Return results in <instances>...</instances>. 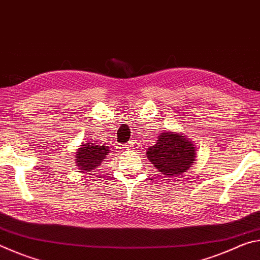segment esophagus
<instances>
[{
    "label": "esophagus",
    "mask_w": 260,
    "mask_h": 260,
    "mask_svg": "<svg viewBox=\"0 0 260 260\" xmlns=\"http://www.w3.org/2000/svg\"><path fill=\"white\" fill-rule=\"evenodd\" d=\"M124 148H126L127 150H129V149H132V148H134V142L133 141H129V142H127L125 146H124Z\"/></svg>",
    "instance_id": "34e87169"
}]
</instances>
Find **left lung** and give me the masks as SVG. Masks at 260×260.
Wrapping results in <instances>:
<instances>
[{"label": "left lung", "mask_w": 260, "mask_h": 260, "mask_svg": "<svg viewBox=\"0 0 260 260\" xmlns=\"http://www.w3.org/2000/svg\"><path fill=\"white\" fill-rule=\"evenodd\" d=\"M147 157L165 177H180L195 161L193 143L178 132H162L155 146L147 149Z\"/></svg>", "instance_id": "8db88e82"}]
</instances>
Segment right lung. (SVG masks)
I'll use <instances>...</instances> for the list:
<instances>
[{"label":"right lung","instance_id":"right-lung-1","mask_svg":"<svg viewBox=\"0 0 260 260\" xmlns=\"http://www.w3.org/2000/svg\"><path fill=\"white\" fill-rule=\"evenodd\" d=\"M98 142V141H95ZM110 152L109 146H102L100 143H94V141L82 143L80 148H78L76 153V164L79 167V172L88 173L95 167L101 165V162L105 159Z\"/></svg>","mask_w":260,"mask_h":260}]
</instances>
